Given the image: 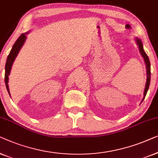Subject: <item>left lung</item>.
Masks as SVG:
<instances>
[{
    "mask_svg": "<svg viewBox=\"0 0 158 158\" xmlns=\"http://www.w3.org/2000/svg\"><path fill=\"white\" fill-rule=\"evenodd\" d=\"M136 41L137 45H138L139 47V52L142 55V56L143 57L144 60H145V62L146 64V69H147V81H146V84H145V92H144V97L143 99V101L145 99V97L147 94V92H148L149 86H150V76H151V72H150V60H149V58L148 56V55L146 54V53L145 52L143 48V43H142L141 40L138 39V38H136L135 39ZM142 101V102H143Z\"/></svg>",
    "mask_w": 158,
    "mask_h": 158,
    "instance_id": "left-lung-1",
    "label": "left lung"
}]
</instances>
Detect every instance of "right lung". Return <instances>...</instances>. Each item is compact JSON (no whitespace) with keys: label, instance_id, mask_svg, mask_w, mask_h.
<instances>
[{"label":"right lung","instance_id":"right-lung-1","mask_svg":"<svg viewBox=\"0 0 158 158\" xmlns=\"http://www.w3.org/2000/svg\"><path fill=\"white\" fill-rule=\"evenodd\" d=\"M28 32L26 33V34H22L20 35L19 39L16 40V41L15 42V44H13L12 49L10 50V54H8L7 61H6V66H5V82H6V89H7V91L8 94H10L9 92V87H8V76H9L10 70H11L12 65L13 64V61L15 59V57L17 56L18 54H19V51L21 50L22 46H23L24 42H25L26 39V34H28Z\"/></svg>","mask_w":158,"mask_h":158}]
</instances>
